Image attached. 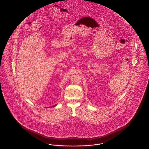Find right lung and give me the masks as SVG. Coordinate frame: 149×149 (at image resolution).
Segmentation results:
<instances>
[{
    "instance_id": "right-lung-1",
    "label": "right lung",
    "mask_w": 149,
    "mask_h": 149,
    "mask_svg": "<svg viewBox=\"0 0 149 149\" xmlns=\"http://www.w3.org/2000/svg\"><path fill=\"white\" fill-rule=\"evenodd\" d=\"M56 105H54V106H53V107H55Z\"/></svg>"
}]
</instances>
